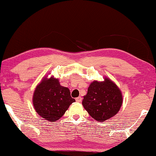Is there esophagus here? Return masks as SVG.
<instances>
[{"label": "esophagus", "instance_id": "esophagus-1", "mask_svg": "<svg viewBox=\"0 0 156 156\" xmlns=\"http://www.w3.org/2000/svg\"><path fill=\"white\" fill-rule=\"evenodd\" d=\"M76 101H77V102H81V101H82V97H76Z\"/></svg>", "mask_w": 156, "mask_h": 156}]
</instances>
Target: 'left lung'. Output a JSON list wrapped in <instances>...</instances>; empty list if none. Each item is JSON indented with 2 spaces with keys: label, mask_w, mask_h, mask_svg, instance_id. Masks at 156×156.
Segmentation results:
<instances>
[{
  "label": "left lung",
  "mask_w": 156,
  "mask_h": 156,
  "mask_svg": "<svg viewBox=\"0 0 156 156\" xmlns=\"http://www.w3.org/2000/svg\"><path fill=\"white\" fill-rule=\"evenodd\" d=\"M123 98L120 89L106 78L104 82L94 81L89 85L82 105L90 116L97 121H104L119 112Z\"/></svg>",
  "instance_id": "8db88e82"
}]
</instances>
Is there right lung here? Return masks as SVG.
I'll list each match as a JSON object with an SVG mask.
<instances>
[{"mask_svg":"<svg viewBox=\"0 0 156 156\" xmlns=\"http://www.w3.org/2000/svg\"><path fill=\"white\" fill-rule=\"evenodd\" d=\"M33 106L42 118L55 122L60 119L70 104L75 101L69 89L59 84L57 79H44L36 87Z\"/></svg>","mask_w":156,"mask_h":156,"instance_id":"right-lung-1","label":"right lung"}]
</instances>
